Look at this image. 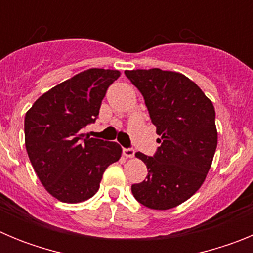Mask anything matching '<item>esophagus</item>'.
<instances>
[{
  "instance_id": "34e87169",
  "label": "esophagus",
  "mask_w": 253,
  "mask_h": 253,
  "mask_svg": "<svg viewBox=\"0 0 253 253\" xmlns=\"http://www.w3.org/2000/svg\"><path fill=\"white\" fill-rule=\"evenodd\" d=\"M134 153H135V151H134L133 148H124V149H123V154H124L125 157L133 158Z\"/></svg>"
}]
</instances>
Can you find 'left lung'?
<instances>
[{"label":"left lung","mask_w":253,"mask_h":253,"mask_svg":"<svg viewBox=\"0 0 253 253\" xmlns=\"http://www.w3.org/2000/svg\"><path fill=\"white\" fill-rule=\"evenodd\" d=\"M144 97L156 133V153L137 152L148 175L131 185V193L149 209L167 210L200 189L218 143L215 110L200 87L186 76L160 68L125 71Z\"/></svg>","instance_id":"left-lung-1"}]
</instances>
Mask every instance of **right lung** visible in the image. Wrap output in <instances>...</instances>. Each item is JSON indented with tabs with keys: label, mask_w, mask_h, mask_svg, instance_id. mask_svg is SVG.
<instances>
[{
	"label": "right lung",
	"mask_w": 253,
	"mask_h": 253,
	"mask_svg": "<svg viewBox=\"0 0 253 253\" xmlns=\"http://www.w3.org/2000/svg\"><path fill=\"white\" fill-rule=\"evenodd\" d=\"M119 76L115 69H87L40 96L26 113V152L40 182L59 202L92 198L105 169L122 157L116 142L82 133L99 118L107 88Z\"/></svg>",
	"instance_id": "obj_1"
}]
</instances>
